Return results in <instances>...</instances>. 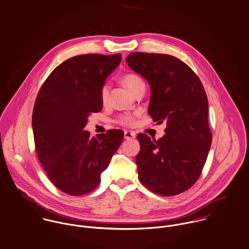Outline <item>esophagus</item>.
Wrapping results in <instances>:
<instances>
[{
    "label": "esophagus",
    "instance_id": "esophagus-1",
    "mask_svg": "<svg viewBox=\"0 0 249 249\" xmlns=\"http://www.w3.org/2000/svg\"><path fill=\"white\" fill-rule=\"evenodd\" d=\"M135 133L134 132H130V131H125L124 132V138L125 139H131V138H135Z\"/></svg>",
    "mask_w": 249,
    "mask_h": 249
}]
</instances>
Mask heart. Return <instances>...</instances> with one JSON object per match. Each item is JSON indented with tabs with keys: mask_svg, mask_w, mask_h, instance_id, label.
Masks as SVG:
<instances>
[{
	"mask_svg": "<svg viewBox=\"0 0 249 249\" xmlns=\"http://www.w3.org/2000/svg\"><path fill=\"white\" fill-rule=\"evenodd\" d=\"M122 82L133 93H135L141 86L144 85V82L141 80V78L133 73L124 75L122 77ZM109 94H110V85L105 83L101 87V89H100V98L103 104H106L108 102ZM136 116H137V113H134V114L125 113L120 115L116 121L118 124L122 126L132 127L136 124Z\"/></svg>",
	"mask_w": 249,
	"mask_h": 249,
	"instance_id": "heart-1",
	"label": "heart"
}]
</instances>
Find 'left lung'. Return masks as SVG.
<instances>
[{
  "instance_id": "1",
  "label": "left lung",
  "mask_w": 249,
  "mask_h": 249,
  "mask_svg": "<svg viewBox=\"0 0 249 249\" xmlns=\"http://www.w3.org/2000/svg\"><path fill=\"white\" fill-rule=\"evenodd\" d=\"M126 62L150 84L148 113L167 125L159 140L138 134V179L161 196L182 193L198 179L212 142L204 88L192 69L174 56L132 53Z\"/></svg>"
}]
</instances>
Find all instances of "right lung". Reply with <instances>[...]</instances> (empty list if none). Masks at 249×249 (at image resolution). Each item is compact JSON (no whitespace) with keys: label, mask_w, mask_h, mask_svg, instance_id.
I'll return each instance as SVG.
<instances>
[{"label":"right lung","mask_w":249,"mask_h":249,"mask_svg":"<svg viewBox=\"0 0 249 249\" xmlns=\"http://www.w3.org/2000/svg\"><path fill=\"white\" fill-rule=\"evenodd\" d=\"M121 54L71 57L42 85L32 112L38 159L53 184L71 196L94 190L120 146L124 132L109 130L91 138L88 116L102 110L100 89L120 64Z\"/></svg>","instance_id":"obj_1"}]
</instances>
